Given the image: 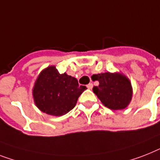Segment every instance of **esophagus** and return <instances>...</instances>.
I'll return each mask as SVG.
<instances>
[{
  "label": "esophagus",
  "instance_id": "34e87169",
  "mask_svg": "<svg viewBox=\"0 0 160 160\" xmlns=\"http://www.w3.org/2000/svg\"><path fill=\"white\" fill-rule=\"evenodd\" d=\"M87 88L89 89H92V88H93V84H92V83H89V84H87Z\"/></svg>",
  "mask_w": 160,
  "mask_h": 160
}]
</instances>
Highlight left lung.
I'll list each match as a JSON object with an SVG mask.
<instances>
[{
	"label": "left lung",
	"mask_w": 160,
	"mask_h": 160,
	"mask_svg": "<svg viewBox=\"0 0 160 160\" xmlns=\"http://www.w3.org/2000/svg\"><path fill=\"white\" fill-rule=\"evenodd\" d=\"M92 80H98V86L93 87V93L110 109H124L132 99V89L129 80L119 73L93 75Z\"/></svg>",
	"instance_id": "8db88e82"
}]
</instances>
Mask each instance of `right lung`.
<instances>
[{"label":"right lung","instance_id":"right-lung-1","mask_svg":"<svg viewBox=\"0 0 160 160\" xmlns=\"http://www.w3.org/2000/svg\"><path fill=\"white\" fill-rule=\"evenodd\" d=\"M85 89V86L79 85L76 78L66 73L60 74L56 67H49L36 80L33 95L41 111L49 115L62 116L73 109Z\"/></svg>","mask_w":160,"mask_h":160}]
</instances>
